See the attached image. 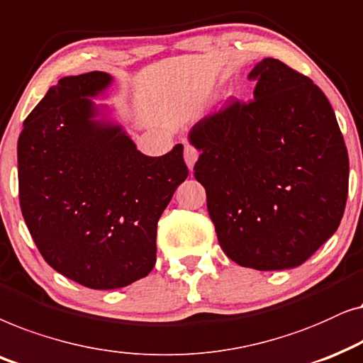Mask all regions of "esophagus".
<instances>
[{
    "label": "esophagus",
    "mask_w": 363,
    "mask_h": 363,
    "mask_svg": "<svg viewBox=\"0 0 363 363\" xmlns=\"http://www.w3.org/2000/svg\"><path fill=\"white\" fill-rule=\"evenodd\" d=\"M197 157H199V152H197V149L194 146H189V144H187V146L184 147V161H186L187 167H189L191 171H192V167H194Z\"/></svg>",
    "instance_id": "obj_1"
}]
</instances>
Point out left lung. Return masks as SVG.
<instances>
[{"mask_svg": "<svg viewBox=\"0 0 363 363\" xmlns=\"http://www.w3.org/2000/svg\"><path fill=\"white\" fill-rule=\"evenodd\" d=\"M250 103L232 101L201 119L189 141L194 176L227 257L257 270L306 262L339 227L349 154L317 84L274 57L250 71Z\"/></svg>", "mask_w": 363, "mask_h": 363, "instance_id": "left-lung-1", "label": "left lung"}]
</instances>
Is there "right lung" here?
I'll return each instance as SVG.
<instances>
[{"label":"right lung","mask_w":363,"mask_h":363,"mask_svg":"<svg viewBox=\"0 0 363 363\" xmlns=\"http://www.w3.org/2000/svg\"><path fill=\"white\" fill-rule=\"evenodd\" d=\"M108 72L67 76L48 91L18 139L19 206L52 269L98 291L125 287L156 264L157 220L189 176L182 144L144 156L89 98Z\"/></svg>","instance_id":"right-lung-1"}]
</instances>
